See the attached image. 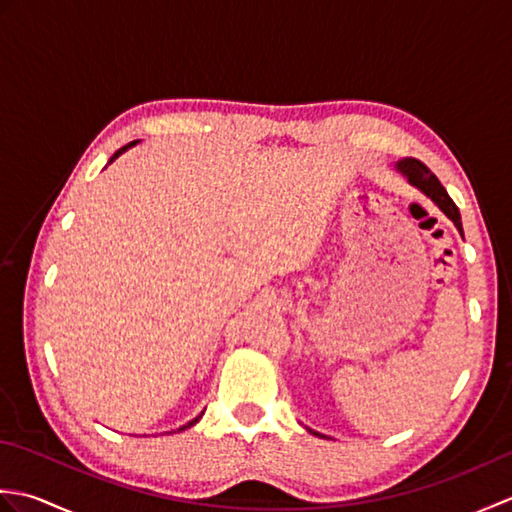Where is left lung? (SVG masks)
<instances>
[{"mask_svg":"<svg viewBox=\"0 0 512 512\" xmlns=\"http://www.w3.org/2000/svg\"><path fill=\"white\" fill-rule=\"evenodd\" d=\"M396 171L411 184V187H416L418 191L427 195V198H431V202L436 204L438 209L449 217V220L455 224V228L460 231V235L464 237L462 217H460L458 206H455V202L449 198V193H447V189L442 187L440 180L433 176V173L427 167H424L420 160L402 158V160L396 162ZM312 433H317V431H312ZM317 436H319V433H317Z\"/></svg>","mask_w":512,"mask_h":512,"instance_id":"left-lung-1","label":"left lung"}]
</instances>
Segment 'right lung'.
<instances>
[{
  "label": "right lung",
  "mask_w": 512,
  "mask_h": 512,
  "mask_svg": "<svg viewBox=\"0 0 512 512\" xmlns=\"http://www.w3.org/2000/svg\"><path fill=\"white\" fill-rule=\"evenodd\" d=\"M138 143H140V140H132V143H127V145H125V147H121V149H118V151H116V154H114V156H112V158H110V162H107V165H112V162H114V160H116V158H118V156H123V154H125V151H127V149H132V147H136V145H138ZM202 413H204V411H202ZM202 413H200V416H198V418H193V420H191V422H187V424H184V427H180V429H178V431H184V429H189V427H193V424H195V422H198V420H200V418H202Z\"/></svg>",
  "instance_id": "1"
}]
</instances>
